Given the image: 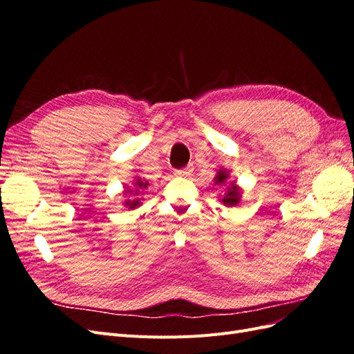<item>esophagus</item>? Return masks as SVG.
Masks as SVG:
<instances>
[{
    "label": "esophagus",
    "instance_id": "esophagus-1",
    "mask_svg": "<svg viewBox=\"0 0 354 354\" xmlns=\"http://www.w3.org/2000/svg\"><path fill=\"white\" fill-rule=\"evenodd\" d=\"M192 171H194V168H192V165L183 168V169H176V176L177 177H189L192 174Z\"/></svg>",
    "mask_w": 354,
    "mask_h": 354
}]
</instances>
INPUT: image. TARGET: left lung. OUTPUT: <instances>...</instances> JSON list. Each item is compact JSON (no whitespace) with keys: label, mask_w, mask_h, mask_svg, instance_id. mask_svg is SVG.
Listing matches in <instances>:
<instances>
[{"label":"left lung","mask_w":354,"mask_h":354,"mask_svg":"<svg viewBox=\"0 0 354 354\" xmlns=\"http://www.w3.org/2000/svg\"><path fill=\"white\" fill-rule=\"evenodd\" d=\"M227 178H229L227 171L218 169L217 176L214 177V181H216V185H220V186L226 185V192H224V195L221 196L220 201L224 203V205L234 207L241 202V189L236 185V181H229L227 183Z\"/></svg>","instance_id":"1"}]
</instances>
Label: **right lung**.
Segmentation results:
<instances>
[{"mask_svg":"<svg viewBox=\"0 0 354 354\" xmlns=\"http://www.w3.org/2000/svg\"><path fill=\"white\" fill-rule=\"evenodd\" d=\"M149 186V181H143L142 178H136V183H134V189H125L124 190V195H128L131 199H125L124 205L130 209L137 208L140 205V198H137L138 195L142 194V190L146 189Z\"/></svg>","mask_w":354,"mask_h":354,"instance_id":"right-lung-1","label":"right lung"}]
</instances>
